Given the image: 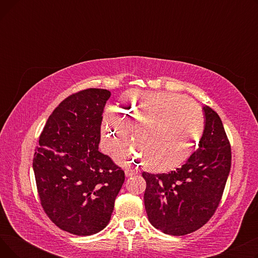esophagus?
I'll list each match as a JSON object with an SVG mask.
<instances>
[{
    "label": "esophagus",
    "mask_w": 258,
    "mask_h": 258,
    "mask_svg": "<svg viewBox=\"0 0 258 258\" xmlns=\"http://www.w3.org/2000/svg\"><path fill=\"white\" fill-rule=\"evenodd\" d=\"M137 174V171L136 170H133V169H125V175L128 178V177H133V175H136Z\"/></svg>",
    "instance_id": "obj_1"
}]
</instances>
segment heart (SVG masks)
<instances>
[{"label": "heart", "mask_w": 258, "mask_h": 258, "mask_svg": "<svg viewBox=\"0 0 258 258\" xmlns=\"http://www.w3.org/2000/svg\"><path fill=\"white\" fill-rule=\"evenodd\" d=\"M118 111L107 110L103 116L106 148L112 152L126 144L127 128L133 130L145 167L153 172H166L184 163L204 130L200 106L174 94L130 92L118 103Z\"/></svg>", "instance_id": "1"}]
</instances>
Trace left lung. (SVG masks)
Wrapping results in <instances>:
<instances>
[{
    "mask_svg": "<svg viewBox=\"0 0 258 258\" xmlns=\"http://www.w3.org/2000/svg\"><path fill=\"white\" fill-rule=\"evenodd\" d=\"M205 128L198 150L168 173L143 171L148 221L162 232L185 235L204 226L218 208L231 167V146L218 113L203 107Z\"/></svg>",
    "mask_w": 258,
    "mask_h": 258,
    "instance_id": "8db88e82",
    "label": "left lung"
}]
</instances>
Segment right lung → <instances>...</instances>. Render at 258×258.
Returning a JSON list of instances; mask_svg holds the SVG:
<instances>
[{
    "mask_svg": "<svg viewBox=\"0 0 258 258\" xmlns=\"http://www.w3.org/2000/svg\"><path fill=\"white\" fill-rule=\"evenodd\" d=\"M111 92L87 89L62 100L48 118L33 158L37 192L49 219L69 233H97L111 220L124 171L98 151Z\"/></svg>",
    "mask_w": 258,
    "mask_h": 258,
    "instance_id": "right-lung-1",
    "label": "right lung"
}]
</instances>
